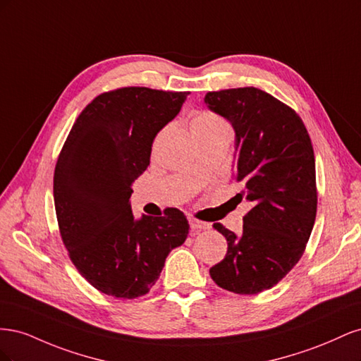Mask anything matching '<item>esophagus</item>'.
Returning a JSON list of instances; mask_svg holds the SVG:
<instances>
[{
  "instance_id": "34e87169",
  "label": "esophagus",
  "mask_w": 361,
  "mask_h": 361,
  "mask_svg": "<svg viewBox=\"0 0 361 361\" xmlns=\"http://www.w3.org/2000/svg\"><path fill=\"white\" fill-rule=\"evenodd\" d=\"M190 226L192 231H206V228H211L209 223L199 221V220H195V218H190Z\"/></svg>"
}]
</instances>
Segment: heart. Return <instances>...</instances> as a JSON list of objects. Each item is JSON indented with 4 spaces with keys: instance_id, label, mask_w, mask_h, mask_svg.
<instances>
[{
    "instance_id": "b5f03b06",
    "label": "heart",
    "mask_w": 361,
    "mask_h": 361,
    "mask_svg": "<svg viewBox=\"0 0 361 361\" xmlns=\"http://www.w3.org/2000/svg\"><path fill=\"white\" fill-rule=\"evenodd\" d=\"M203 130H231V128H228V125L220 116L203 111L192 117L191 133L197 134V133H203Z\"/></svg>"
}]
</instances>
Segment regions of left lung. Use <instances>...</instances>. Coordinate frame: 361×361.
Wrapping results in <instances>:
<instances>
[{
	"label": "left lung",
	"mask_w": 361,
	"mask_h": 361,
	"mask_svg": "<svg viewBox=\"0 0 361 361\" xmlns=\"http://www.w3.org/2000/svg\"><path fill=\"white\" fill-rule=\"evenodd\" d=\"M204 104L235 130V197L251 203L243 233L216 223L227 255L209 269L218 286L241 295L271 289L297 265L316 218L312 141L292 108L256 87L209 92Z\"/></svg>",
	"instance_id": "8db88e82"
}]
</instances>
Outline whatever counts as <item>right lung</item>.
<instances>
[{
    "mask_svg": "<svg viewBox=\"0 0 361 361\" xmlns=\"http://www.w3.org/2000/svg\"><path fill=\"white\" fill-rule=\"evenodd\" d=\"M190 92L123 87L87 105L54 173V204L64 247L93 288L133 300L155 285L190 224L179 209L134 216V180L150 164L152 143Z\"/></svg>",
    "mask_w": 361,
    "mask_h": 361,
    "instance_id": "right-lung-1",
    "label": "right lung"
}]
</instances>
